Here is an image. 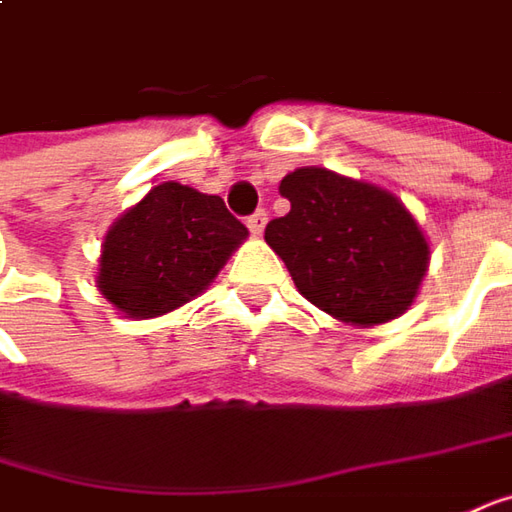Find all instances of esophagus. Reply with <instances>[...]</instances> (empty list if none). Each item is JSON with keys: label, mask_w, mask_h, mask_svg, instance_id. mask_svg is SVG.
Instances as JSON below:
<instances>
[{"label": "esophagus", "mask_w": 512, "mask_h": 512, "mask_svg": "<svg viewBox=\"0 0 512 512\" xmlns=\"http://www.w3.org/2000/svg\"><path fill=\"white\" fill-rule=\"evenodd\" d=\"M266 223H269V215L260 209V212H255V215L246 221V226H249V232H252L255 238H260V235H263V229H266Z\"/></svg>", "instance_id": "1"}]
</instances>
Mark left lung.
<instances>
[{
	"instance_id": "1",
	"label": "left lung",
	"mask_w": 512,
	"mask_h": 512,
	"mask_svg": "<svg viewBox=\"0 0 512 512\" xmlns=\"http://www.w3.org/2000/svg\"><path fill=\"white\" fill-rule=\"evenodd\" d=\"M280 195L291 209L266 226V243L309 303L357 328L411 309L431 243L394 192L334 169L300 167L280 181Z\"/></svg>"
}]
</instances>
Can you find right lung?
Here are the masks:
<instances>
[{"label": "right lung", "instance_id": "obj_1", "mask_svg": "<svg viewBox=\"0 0 512 512\" xmlns=\"http://www.w3.org/2000/svg\"><path fill=\"white\" fill-rule=\"evenodd\" d=\"M246 238L223 198L164 181L107 229L96 289L124 317H161L209 289Z\"/></svg>", "mask_w": 512, "mask_h": 512}]
</instances>
